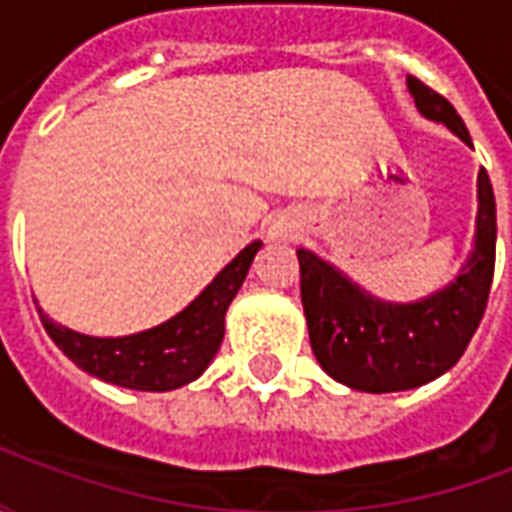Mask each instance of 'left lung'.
Masks as SVG:
<instances>
[{
  "label": "left lung",
  "instance_id": "obj_1",
  "mask_svg": "<svg viewBox=\"0 0 512 512\" xmlns=\"http://www.w3.org/2000/svg\"><path fill=\"white\" fill-rule=\"evenodd\" d=\"M422 115L472 145L455 106L408 76ZM301 304L312 354L340 384L359 392H403L444 376L483 321L496 263V202L488 172L477 175V233L469 263L447 288L414 304L370 296L310 249H299Z\"/></svg>",
  "mask_w": 512,
  "mask_h": 512
}]
</instances>
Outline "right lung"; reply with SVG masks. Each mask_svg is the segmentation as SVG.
<instances>
[{
  "instance_id": "right-lung-1",
  "label": "right lung",
  "mask_w": 512,
  "mask_h": 512,
  "mask_svg": "<svg viewBox=\"0 0 512 512\" xmlns=\"http://www.w3.org/2000/svg\"><path fill=\"white\" fill-rule=\"evenodd\" d=\"M263 241H252L216 274L189 307L147 332L128 337H90L54 323L40 310V323L62 354L84 373L139 392H169L191 384L211 365L224 337V315L241 290Z\"/></svg>"
}]
</instances>
